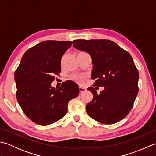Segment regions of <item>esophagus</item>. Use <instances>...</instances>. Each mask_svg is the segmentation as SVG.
<instances>
[{"instance_id": "esophagus-1", "label": "esophagus", "mask_w": 156, "mask_h": 156, "mask_svg": "<svg viewBox=\"0 0 156 156\" xmlns=\"http://www.w3.org/2000/svg\"><path fill=\"white\" fill-rule=\"evenodd\" d=\"M86 90H87V89H86V88H84V87H82V86H80V87H79V90H80V94H81V93H82V92H83L86 91Z\"/></svg>"}]
</instances>
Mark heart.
<instances>
[{
  "mask_svg": "<svg viewBox=\"0 0 156 156\" xmlns=\"http://www.w3.org/2000/svg\"><path fill=\"white\" fill-rule=\"evenodd\" d=\"M72 78L76 82H82L86 78V76L84 74H77L73 75L72 76Z\"/></svg>",
  "mask_w": 156,
  "mask_h": 156,
  "instance_id": "obj_1",
  "label": "heart"
}]
</instances>
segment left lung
Returning a JSON list of instances; mask_svg holds the SVG:
<instances>
[{"instance_id":"8db88e82","label":"left lung","mask_w":156,"mask_h":156,"mask_svg":"<svg viewBox=\"0 0 156 156\" xmlns=\"http://www.w3.org/2000/svg\"><path fill=\"white\" fill-rule=\"evenodd\" d=\"M72 44L91 56V78L96 80L92 86L105 87L100 94L88 88L93 94L86 107L88 115L105 125L121 121L131 111L139 91V72L131 55L108 39H77Z\"/></svg>"}]
</instances>
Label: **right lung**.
I'll return each mask as SVG.
<instances>
[{"instance_id": "obj_1", "label": "right lung", "mask_w": 156, "mask_h": 156, "mask_svg": "<svg viewBox=\"0 0 156 156\" xmlns=\"http://www.w3.org/2000/svg\"><path fill=\"white\" fill-rule=\"evenodd\" d=\"M72 41L48 40L29 48L15 72L16 97L25 115L40 125L59 121L67 113L69 101L78 97V86L68 80L51 87L61 72V59Z\"/></svg>"}]
</instances>
